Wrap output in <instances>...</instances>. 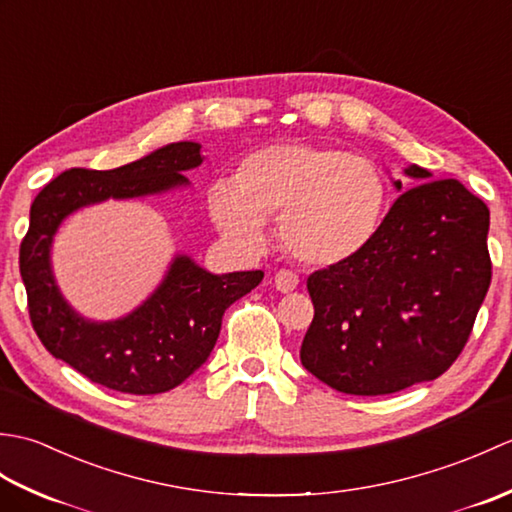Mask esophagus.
I'll return each instance as SVG.
<instances>
[{
    "mask_svg": "<svg viewBox=\"0 0 512 512\" xmlns=\"http://www.w3.org/2000/svg\"><path fill=\"white\" fill-rule=\"evenodd\" d=\"M299 284V277L297 273H292V270H279V273L275 275V288L281 290V292H290L295 290Z\"/></svg>",
    "mask_w": 512,
    "mask_h": 512,
    "instance_id": "esophagus-1",
    "label": "esophagus"
}]
</instances>
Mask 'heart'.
I'll return each instance as SVG.
<instances>
[{
	"instance_id": "heart-1",
	"label": "heart",
	"mask_w": 512,
	"mask_h": 512,
	"mask_svg": "<svg viewBox=\"0 0 512 512\" xmlns=\"http://www.w3.org/2000/svg\"><path fill=\"white\" fill-rule=\"evenodd\" d=\"M213 222L242 250L264 246V224L279 220V239L308 266L356 257L376 237L387 184L372 160L343 149L279 143L244 158L235 182H215Z\"/></svg>"
}]
</instances>
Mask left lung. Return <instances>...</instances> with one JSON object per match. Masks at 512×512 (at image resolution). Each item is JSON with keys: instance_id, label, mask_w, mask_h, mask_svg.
Wrapping results in <instances>:
<instances>
[{"instance_id": "1", "label": "left lung", "mask_w": 512, "mask_h": 512, "mask_svg": "<svg viewBox=\"0 0 512 512\" xmlns=\"http://www.w3.org/2000/svg\"><path fill=\"white\" fill-rule=\"evenodd\" d=\"M405 173L420 184L369 246L308 277L314 319L301 363L343 394H394L447 372L491 286L488 206L453 178L431 180L416 165Z\"/></svg>"}]
</instances>
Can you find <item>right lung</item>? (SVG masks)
Segmentation results:
<instances>
[{
	"instance_id": "add662e5",
	"label": "right lung",
	"mask_w": 512,
	"mask_h": 512,
	"mask_svg": "<svg viewBox=\"0 0 512 512\" xmlns=\"http://www.w3.org/2000/svg\"><path fill=\"white\" fill-rule=\"evenodd\" d=\"M200 162L198 143H171L112 171L76 167L50 180L30 206L19 273L32 328L54 358L92 383L136 396L178 387L209 358L226 308L264 279L262 270L211 275L180 255L154 295L118 321H85L63 301L50 270L52 235L63 217L107 198H140L187 184L182 171Z\"/></svg>"
}]
</instances>
